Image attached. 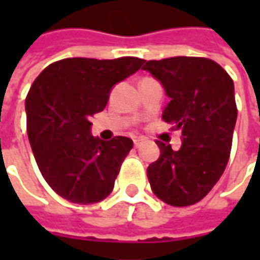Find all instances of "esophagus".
Segmentation results:
<instances>
[{
  "mask_svg": "<svg viewBox=\"0 0 260 260\" xmlns=\"http://www.w3.org/2000/svg\"><path fill=\"white\" fill-rule=\"evenodd\" d=\"M133 143H135V147H140L143 142H142V140H139V139H135V140H133Z\"/></svg>",
  "mask_w": 260,
  "mask_h": 260,
  "instance_id": "esophagus-1",
  "label": "esophagus"
}]
</instances>
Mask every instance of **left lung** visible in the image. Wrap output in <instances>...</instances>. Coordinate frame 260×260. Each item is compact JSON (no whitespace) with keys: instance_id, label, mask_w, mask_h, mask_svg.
Listing matches in <instances>:
<instances>
[{"instance_id":"left-lung-1","label":"left lung","mask_w":260,"mask_h":260,"mask_svg":"<svg viewBox=\"0 0 260 260\" xmlns=\"http://www.w3.org/2000/svg\"><path fill=\"white\" fill-rule=\"evenodd\" d=\"M162 82L171 101L162 118L182 130V146L157 142L159 159L147 168L155 195L174 207L197 204L224 172L233 142L237 107L233 79L207 57L175 56L143 66Z\"/></svg>"}]
</instances>
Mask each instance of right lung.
<instances>
[{"label": "right lung", "instance_id": "obj_1", "mask_svg": "<svg viewBox=\"0 0 260 260\" xmlns=\"http://www.w3.org/2000/svg\"><path fill=\"white\" fill-rule=\"evenodd\" d=\"M143 63L133 56L68 57L35 79L25 98L27 135L45 181L62 198L86 205L111 194L133 140H100L89 133V120L104 110L111 88Z\"/></svg>", "mask_w": 260, "mask_h": 260}]
</instances>
